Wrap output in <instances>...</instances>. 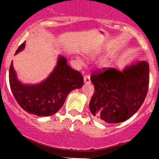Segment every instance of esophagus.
<instances>
[{
    "label": "esophagus",
    "mask_w": 159,
    "mask_h": 159,
    "mask_svg": "<svg viewBox=\"0 0 159 159\" xmlns=\"http://www.w3.org/2000/svg\"><path fill=\"white\" fill-rule=\"evenodd\" d=\"M84 81L85 84H90V77L88 75H86L84 76Z\"/></svg>",
    "instance_id": "34e87169"
}]
</instances>
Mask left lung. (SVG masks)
Wrapping results in <instances>:
<instances>
[{
    "instance_id": "1",
    "label": "left lung",
    "mask_w": 159,
    "mask_h": 159,
    "mask_svg": "<svg viewBox=\"0 0 159 159\" xmlns=\"http://www.w3.org/2000/svg\"><path fill=\"white\" fill-rule=\"evenodd\" d=\"M148 63L139 62L123 72L102 68L93 72L90 80L95 91L90 102L92 114L98 121L118 123L139 110L148 92Z\"/></svg>"
}]
</instances>
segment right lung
Listing matches in <instances>:
<instances>
[{"instance_id": "1", "label": "right lung", "mask_w": 159, "mask_h": 159, "mask_svg": "<svg viewBox=\"0 0 159 159\" xmlns=\"http://www.w3.org/2000/svg\"><path fill=\"white\" fill-rule=\"evenodd\" d=\"M23 43L16 51L22 50ZM9 81L12 94L22 109L29 114L39 116H52L61 109L67 95L83 85V76L77 70L67 65L66 60L60 57L57 65L51 75L37 85H25L16 78L11 63Z\"/></svg>"}]
</instances>
